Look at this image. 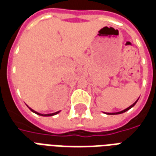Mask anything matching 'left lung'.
Wrapping results in <instances>:
<instances>
[{
	"label": "left lung",
	"instance_id": "left-lung-1",
	"mask_svg": "<svg viewBox=\"0 0 156 156\" xmlns=\"http://www.w3.org/2000/svg\"><path fill=\"white\" fill-rule=\"evenodd\" d=\"M138 100H139V98H138V99H137V100H136V101L134 102V104H133V105H130L129 107H128L127 108H125V109H124V110H122V111H120V112H116V113H105V112H104V113H105V114H106V115H119V114H123V113H124V112L128 111L129 109H130L131 108H133V107H134V105H135V104L137 103Z\"/></svg>",
	"mask_w": 156,
	"mask_h": 156
}]
</instances>
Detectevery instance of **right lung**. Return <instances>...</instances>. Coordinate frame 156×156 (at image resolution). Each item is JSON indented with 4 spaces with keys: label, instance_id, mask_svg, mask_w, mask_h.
Masks as SVG:
<instances>
[{
    "label": "right lung",
    "instance_id": "add662e5",
    "mask_svg": "<svg viewBox=\"0 0 156 156\" xmlns=\"http://www.w3.org/2000/svg\"><path fill=\"white\" fill-rule=\"evenodd\" d=\"M27 107H28V106H27ZM28 108H30V110H31V111H32L33 113H35V114H37V115H41V116H46V117H47V116H52V115H58V113H60V111H58V112H55V113H52V114H47V115H42V114H40V113H37V112L35 111V110H33V109L30 108V107H28Z\"/></svg>",
    "mask_w": 156,
    "mask_h": 156
}]
</instances>
